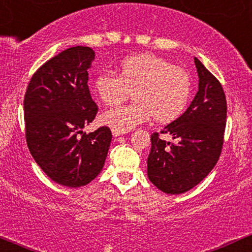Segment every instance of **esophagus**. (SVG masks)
Instances as JSON below:
<instances>
[{
  "label": "esophagus",
  "mask_w": 252,
  "mask_h": 252,
  "mask_svg": "<svg viewBox=\"0 0 252 252\" xmlns=\"http://www.w3.org/2000/svg\"><path fill=\"white\" fill-rule=\"evenodd\" d=\"M126 131H122V130H117V129H112V135L114 136H120L126 134Z\"/></svg>",
  "instance_id": "esophagus-1"
}]
</instances>
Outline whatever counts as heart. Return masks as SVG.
Here are the masks:
<instances>
[{"mask_svg":"<svg viewBox=\"0 0 252 252\" xmlns=\"http://www.w3.org/2000/svg\"><path fill=\"white\" fill-rule=\"evenodd\" d=\"M94 91L105 105L116 106L134 94L136 99L123 108L111 109L100 120L112 129L128 131L153 116L169 123L184 112L192 92L189 72L154 54L128 57L120 72L104 71L94 79Z\"/></svg>","mask_w":252,"mask_h":252,"instance_id":"1","label":"heart"}]
</instances>
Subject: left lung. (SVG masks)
<instances>
[{
  "mask_svg": "<svg viewBox=\"0 0 252 252\" xmlns=\"http://www.w3.org/2000/svg\"><path fill=\"white\" fill-rule=\"evenodd\" d=\"M199 90L189 109L160 132H153L147 161L149 180L167 194L195 187L218 162L226 126V98L220 82L194 58ZM160 133L177 142L167 143Z\"/></svg>",
  "mask_w": 252,
  "mask_h": 252,
  "instance_id": "8db88e82",
  "label": "left lung"
}]
</instances>
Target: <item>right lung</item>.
Returning <instances> with one entry per match:
<instances>
[{"mask_svg": "<svg viewBox=\"0 0 252 252\" xmlns=\"http://www.w3.org/2000/svg\"><path fill=\"white\" fill-rule=\"evenodd\" d=\"M94 59L92 48H67L40 66L26 90L28 149L45 174L66 187L85 186L99 174L112 138L108 126L82 131L98 112L88 85Z\"/></svg>", "mask_w": 252, "mask_h": 252, "instance_id": "right-lung-1", "label": "right lung"}]
</instances>
